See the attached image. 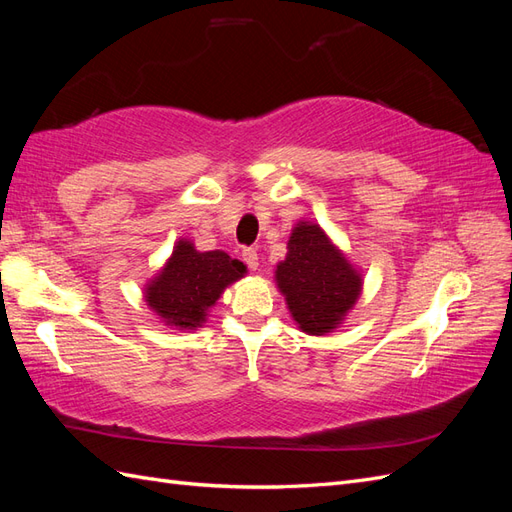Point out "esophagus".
Masks as SVG:
<instances>
[{"label": "esophagus", "instance_id": "1", "mask_svg": "<svg viewBox=\"0 0 512 512\" xmlns=\"http://www.w3.org/2000/svg\"><path fill=\"white\" fill-rule=\"evenodd\" d=\"M241 256H243V262L247 267H250L252 271H256L258 269V252L254 250V247H245V250L241 252Z\"/></svg>", "mask_w": 512, "mask_h": 512}]
</instances>
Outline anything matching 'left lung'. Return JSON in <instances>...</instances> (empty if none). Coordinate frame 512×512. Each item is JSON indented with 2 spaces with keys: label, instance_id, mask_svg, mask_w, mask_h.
Instances as JSON below:
<instances>
[{
  "label": "left lung",
  "instance_id": "left-lung-1",
  "mask_svg": "<svg viewBox=\"0 0 512 512\" xmlns=\"http://www.w3.org/2000/svg\"><path fill=\"white\" fill-rule=\"evenodd\" d=\"M277 286L288 309L309 335H324L342 324L361 294L363 280L318 224L299 222L277 265Z\"/></svg>",
  "mask_w": 512,
  "mask_h": 512
}]
</instances>
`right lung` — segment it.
<instances>
[{
    "mask_svg": "<svg viewBox=\"0 0 512 512\" xmlns=\"http://www.w3.org/2000/svg\"><path fill=\"white\" fill-rule=\"evenodd\" d=\"M245 265L226 252H196L190 241H177L166 267L145 288L149 307L177 329L203 327L209 307L224 288L243 277Z\"/></svg>",
    "mask_w": 512,
    "mask_h": 512,
    "instance_id": "right-lung-1",
    "label": "right lung"
}]
</instances>
